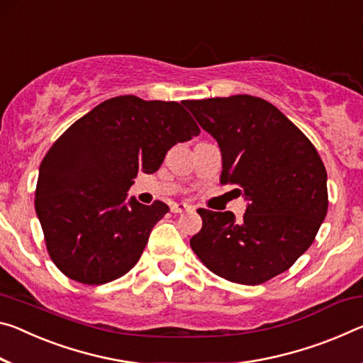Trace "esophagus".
Returning <instances> with one entry per match:
<instances>
[{"label":"esophagus","instance_id":"obj_1","mask_svg":"<svg viewBox=\"0 0 363 363\" xmlns=\"http://www.w3.org/2000/svg\"><path fill=\"white\" fill-rule=\"evenodd\" d=\"M187 210H192V205L189 203H174L171 206V211L172 213H182V211H187Z\"/></svg>","mask_w":363,"mask_h":363}]
</instances>
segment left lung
<instances>
[{"instance_id": "1", "label": "left lung", "mask_w": 363, "mask_h": 363, "mask_svg": "<svg viewBox=\"0 0 363 363\" xmlns=\"http://www.w3.org/2000/svg\"><path fill=\"white\" fill-rule=\"evenodd\" d=\"M184 105L221 150V182L247 200L231 211L199 210L192 250L213 273L254 286L291 268L312 245L328 211L326 169L302 130L278 108L252 95Z\"/></svg>"}]
</instances>
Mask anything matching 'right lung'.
Here are the masks:
<instances>
[{
	"mask_svg": "<svg viewBox=\"0 0 363 363\" xmlns=\"http://www.w3.org/2000/svg\"><path fill=\"white\" fill-rule=\"evenodd\" d=\"M186 105L114 96L76 121L40 164L35 211L48 254L84 284L118 279L139 262L168 205L128 197L137 172L153 174L166 153L199 135Z\"/></svg>",
	"mask_w": 363,
	"mask_h": 363,
	"instance_id": "right-lung-1",
	"label": "right lung"
}]
</instances>
